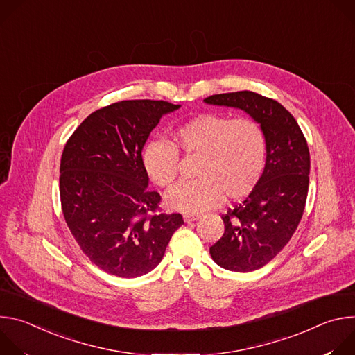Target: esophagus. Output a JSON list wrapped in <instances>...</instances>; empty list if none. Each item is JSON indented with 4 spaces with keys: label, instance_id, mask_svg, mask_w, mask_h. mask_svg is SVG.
Segmentation results:
<instances>
[{
    "label": "esophagus",
    "instance_id": "esophagus-1",
    "mask_svg": "<svg viewBox=\"0 0 355 355\" xmlns=\"http://www.w3.org/2000/svg\"><path fill=\"white\" fill-rule=\"evenodd\" d=\"M198 218H199V215L185 214V215H184V222H185V223H192V222H195Z\"/></svg>",
    "mask_w": 355,
    "mask_h": 355
}]
</instances>
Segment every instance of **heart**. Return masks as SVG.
I'll return each instance as SVG.
<instances>
[{
	"label": "heart",
	"instance_id": "1",
	"mask_svg": "<svg viewBox=\"0 0 355 355\" xmlns=\"http://www.w3.org/2000/svg\"><path fill=\"white\" fill-rule=\"evenodd\" d=\"M174 140L185 155H199L192 181L174 185L166 195L168 208L200 214L229 199L248 195L260 182L267 162V140L252 119H230L219 114L196 115L174 132ZM143 166L150 180L168 187L178 173L180 156L174 144L153 140L143 150Z\"/></svg>",
	"mask_w": 355,
	"mask_h": 355
}]
</instances>
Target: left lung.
<instances>
[{"instance_id": "obj_1", "label": "left lung", "mask_w": 355, "mask_h": 355, "mask_svg": "<svg viewBox=\"0 0 355 355\" xmlns=\"http://www.w3.org/2000/svg\"><path fill=\"white\" fill-rule=\"evenodd\" d=\"M204 103L244 111L266 135L264 174L241 204L222 216L225 233L209 248L219 267L250 272L278 254L302 219L311 171L308 143L295 118L271 98L237 91L211 95Z\"/></svg>"}]
</instances>
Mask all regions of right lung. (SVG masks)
<instances>
[{"label": "right lung", "instance_id": "right-lung-1", "mask_svg": "<svg viewBox=\"0 0 355 355\" xmlns=\"http://www.w3.org/2000/svg\"><path fill=\"white\" fill-rule=\"evenodd\" d=\"M166 101H121L88 115L67 140L60 162L66 223L101 270L135 278L156 268L180 214L147 215L160 195L148 191L141 150L162 116L180 110Z\"/></svg>", "mask_w": 355, "mask_h": 355}]
</instances>
